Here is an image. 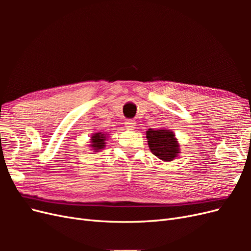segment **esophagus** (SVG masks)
<instances>
[{
    "instance_id": "obj_1",
    "label": "esophagus",
    "mask_w": 251,
    "mask_h": 251,
    "mask_svg": "<svg viewBox=\"0 0 251 251\" xmlns=\"http://www.w3.org/2000/svg\"><path fill=\"white\" fill-rule=\"evenodd\" d=\"M126 127L127 130H134L135 128V123L133 120H127L126 121Z\"/></svg>"
}]
</instances>
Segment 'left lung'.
Listing matches in <instances>:
<instances>
[{
  "label": "left lung",
  "instance_id": "8db88e82",
  "mask_svg": "<svg viewBox=\"0 0 251 251\" xmlns=\"http://www.w3.org/2000/svg\"><path fill=\"white\" fill-rule=\"evenodd\" d=\"M149 148L155 156L163 161H172L179 153V144L170 130H151L147 132Z\"/></svg>",
  "mask_w": 251,
  "mask_h": 251
}]
</instances>
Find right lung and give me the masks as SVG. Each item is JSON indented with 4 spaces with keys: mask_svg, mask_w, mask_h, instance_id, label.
<instances>
[{
    "mask_svg": "<svg viewBox=\"0 0 251 251\" xmlns=\"http://www.w3.org/2000/svg\"><path fill=\"white\" fill-rule=\"evenodd\" d=\"M104 134H101V133H97V134H94L92 136V146L94 148V150H100V149H103L104 148Z\"/></svg>",
    "mask_w": 251,
    "mask_h": 251,
    "instance_id": "obj_1",
    "label": "right lung"
}]
</instances>
